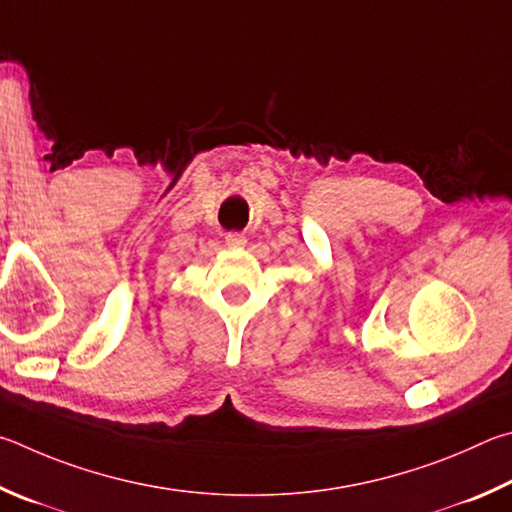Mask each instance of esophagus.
<instances>
[{"mask_svg": "<svg viewBox=\"0 0 512 512\" xmlns=\"http://www.w3.org/2000/svg\"><path fill=\"white\" fill-rule=\"evenodd\" d=\"M224 242H227L231 249H240V247L247 245V238L242 236V233L231 231V233H227V236H224Z\"/></svg>", "mask_w": 512, "mask_h": 512, "instance_id": "34e87169", "label": "esophagus"}]
</instances>
